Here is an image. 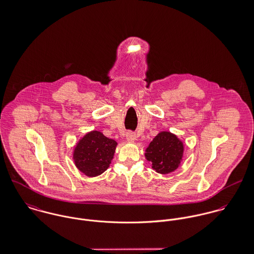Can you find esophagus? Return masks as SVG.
<instances>
[{
    "label": "esophagus",
    "mask_w": 254,
    "mask_h": 254,
    "mask_svg": "<svg viewBox=\"0 0 254 254\" xmlns=\"http://www.w3.org/2000/svg\"><path fill=\"white\" fill-rule=\"evenodd\" d=\"M126 139L128 142H134L136 140V134L132 131H128L126 133Z\"/></svg>",
    "instance_id": "1"
}]
</instances>
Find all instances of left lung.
Returning <instances> with one entry per match:
<instances>
[{"mask_svg":"<svg viewBox=\"0 0 254 254\" xmlns=\"http://www.w3.org/2000/svg\"><path fill=\"white\" fill-rule=\"evenodd\" d=\"M184 145L170 132L159 133L145 149V158L151 161L152 168L160 174L176 170L181 162Z\"/></svg>","mask_w":254,"mask_h":254,"instance_id":"obj_1","label":"left lung"}]
</instances>
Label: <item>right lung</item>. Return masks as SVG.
Returning <instances> with one entry per match:
<instances>
[{
	"label": "right lung",
	"instance_id": "add662e5",
	"mask_svg": "<svg viewBox=\"0 0 254 254\" xmlns=\"http://www.w3.org/2000/svg\"><path fill=\"white\" fill-rule=\"evenodd\" d=\"M117 143L103 133L92 131L79 141L73 152L77 168L89 177L104 173L113 158Z\"/></svg>",
	"mask_w": 254,
	"mask_h": 254
}]
</instances>
